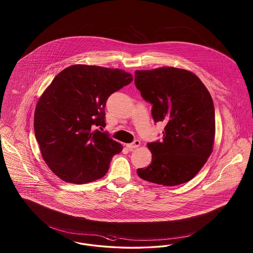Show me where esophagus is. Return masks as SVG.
<instances>
[{
	"label": "esophagus",
	"instance_id": "1",
	"mask_svg": "<svg viewBox=\"0 0 253 253\" xmlns=\"http://www.w3.org/2000/svg\"><path fill=\"white\" fill-rule=\"evenodd\" d=\"M140 146V141L139 140H134L132 143H130V144H126V147L129 149V150H133V149H135V148H137V147H139Z\"/></svg>",
	"mask_w": 253,
	"mask_h": 253
}]
</instances>
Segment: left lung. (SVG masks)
Here are the masks:
<instances>
[{"label": "left lung", "instance_id": "left-lung-1", "mask_svg": "<svg viewBox=\"0 0 253 253\" xmlns=\"http://www.w3.org/2000/svg\"><path fill=\"white\" fill-rule=\"evenodd\" d=\"M134 83L153 105L155 122L166 123L162 140L147 144L152 163L137 169L138 176L163 186L193 179L213 149L215 113L210 92L193 72L169 66L136 70Z\"/></svg>", "mask_w": 253, "mask_h": 253}]
</instances>
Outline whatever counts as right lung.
<instances>
[{
  "label": "right lung",
  "mask_w": 253,
  "mask_h": 253,
  "mask_svg": "<svg viewBox=\"0 0 253 253\" xmlns=\"http://www.w3.org/2000/svg\"><path fill=\"white\" fill-rule=\"evenodd\" d=\"M132 81L118 68L75 64L45 89L35 109L34 131L42 157L61 180L80 185L106 174L123 147L95 128L106 125L110 95Z\"/></svg>",
  "instance_id": "right-lung-1"
}]
</instances>
